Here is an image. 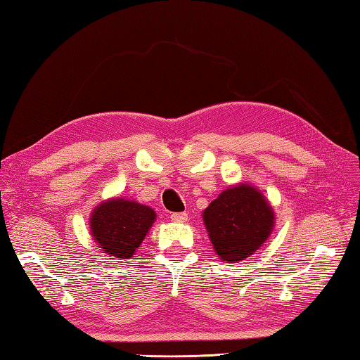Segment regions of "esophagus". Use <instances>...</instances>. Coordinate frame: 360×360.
<instances>
[{"instance_id":"obj_1","label":"esophagus","mask_w":360,"mask_h":360,"mask_svg":"<svg viewBox=\"0 0 360 360\" xmlns=\"http://www.w3.org/2000/svg\"><path fill=\"white\" fill-rule=\"evenodd\" d=\"M172 221H174V223H186V221L188 219V215L184 212L181 213H172Z\"/></svg>"}]
</instances>
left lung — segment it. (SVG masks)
Listing matches in <instances>:
<instances>
[{
    "label": "left lung",
    "instance_id": "1",
    "mask_svg": "<svg viewBox=\"0 0 360 360\" xmlns=\"http://www.w3.org/2000/svg\"><path fill=\"white\" fill-rule=\"evenodd\" d=\"M219 259L236 263L263 246L274 229L275 215L263 193L250 184H238L221 192L202 212Z\"/></svg>",
    "mask_w": 360,
    "mask_h": 360
}]
</instances>
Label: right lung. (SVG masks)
<instances>
[{"label":"right lung","instance_id":"right-lung-1","mask_svg":"<svg viewBox=\"0 0 360 360\" xmlns=\"http://www.w3.org/2000/svg\"><path fill=\"white\" fill-rule=\"evenodd\" d=\"M155 219L156 213L148 205L112 198L91 213V235L103 254L127 259L134 255Z\"/></svg>","mask_w":360,"mask_h":360}]
</instances>
